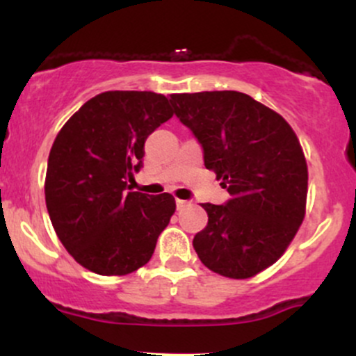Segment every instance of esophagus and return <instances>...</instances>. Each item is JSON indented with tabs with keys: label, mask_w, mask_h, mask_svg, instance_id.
Wrapping results in <instances>:
<instances>
[{
	"label": "esophagus",
	"mask_w": 356,
	"mask_h": 356,
	"mask_svg": "<svg viewBox=\"0 0 356 356\" xmlns=\"http://www.w3.org/2000/svg\"><path fill=\"white\" fill-rule=\"evenodd\" d=\"M175 206H177V211H182V209H186V207H189L191 202L184 201V199H177V201H175Z\"/></svg>",
	"instance_id": "obj_1"
}]
</instances>
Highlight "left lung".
Masks as SVG:
<instances>
[{"label":"left lung","instance_id":"1","mask_svg":"<svg viewBox=\"0 0 356 356\" xmlns=\"http://www.w3.org/2000/svg\"><path fill=\"white\" fill-rule=\"evenodd\" d=\"M174 113L204 150V165L229 192L202 204L209 220L192 246L204 266L246 280L276 263L305 218L308 167L280 113L246 93H174Z\"/></svg>","mask_w":356,"mask_h":356}]
</instances>
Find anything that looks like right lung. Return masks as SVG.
Here are the masks:
<instances>
[{
	"instance_id": "add662e5",
	"label": "right lung",
	"mask_w": 356,
	"mask_h": 356,
	"mask_svg": "<svg viewBox=\"0 0 356 356\" xmlns=\"http://www.w3.org/2000/svg\"><path fill=\"white\" fill-rule=\"evenodd\" d=\"M172 117L154 92H104L56 136L44 199L56 236L76 263L102 276L137 271L154 254L175 211L170 194L129 192L147 137Z\"/></svg>"
}]
</instances>
